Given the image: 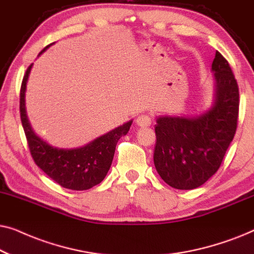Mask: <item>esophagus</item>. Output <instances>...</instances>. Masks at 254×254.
<instances>
[{
	"label": "esophagus",
	"mask_w": 254,
	"mask_h": 254,
	"mask_svg": "<svg viewBox=\"0 0 254 254\" xmlns=\"http://www.w3.org/2000/svg\"><path fill=\"white\" fill-rule=\"evenodd\" d=\"M151 123H152L151 117L147 113H141L136 119V125L140 127H148L150 126Z\"/></svg>",
	"instance_id": "34e87169"
}]
</instances>
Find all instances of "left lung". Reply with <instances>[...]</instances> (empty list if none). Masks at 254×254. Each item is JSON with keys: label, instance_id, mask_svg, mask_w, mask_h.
I'll use <instances>...</instances> for the list:
<instances>
[{"label": "left lung", "instance_id": "1", "mask_svg": "<svg viewBox=\"0 0 254 254\" xmlns=\"http://www.w3.org/2000/svg\"><path fill=\"white\" fill-rule=\"evenodd\" d=\"M215 102L199 117L157 118L154 163L158 175L177 190H193L215 175L234 140L239 90L229 62L216 52Z\"/></svg>", "mask_w": 254, "mask_h": 254}]
</instances>
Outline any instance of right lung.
Wrapping results in <instances>:
<instances>
[{
    "instance_id": "obj_1",
    "label": "right lung",
    "mask_w": 254,
    "mask_h": 254,
    "mask_svg": "<svg viewBox=\"0 0 254 254\" xmlns=\"http://www.w3.org/2000/svg\"><path fill=\"white\" fill-rule=\"evenodd\" d=\"M52 45V44H51ZM48 45L40 54L51 46ZM32 64L26 69L19 95L20 120L27 145L33 161L46 175L59 185L72 190H84L98 185L105 178L112 164L118 141L129 130L133 121L114 128L97 137L84 147L75 149L54 148L37 136L27 120L25 111V89Z\"/></svg>"
}]
</instances>
